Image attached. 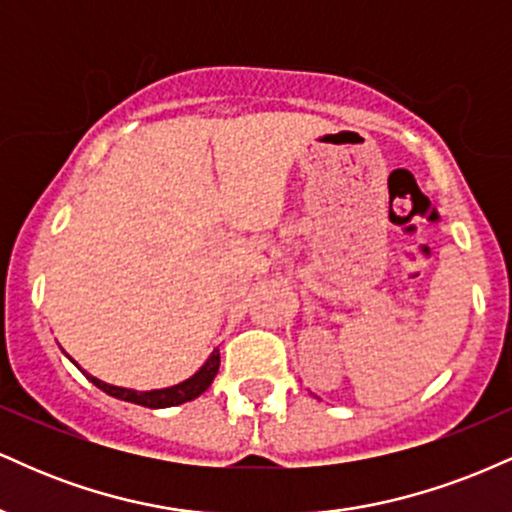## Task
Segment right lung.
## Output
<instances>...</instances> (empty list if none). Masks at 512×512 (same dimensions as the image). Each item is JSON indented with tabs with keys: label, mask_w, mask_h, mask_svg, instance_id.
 Listing matches in <instances>:
<instances>
[{
	"label": "right lung",
	"mask_w": 512,
	"mask_h": 512,
	"mask_svg": "<svg viewBox=\"0 0 512 512\" xmlns=\"http://www.w3.org/2000/svg\"><path fill=\"white\" fill-rule=\"evenodd\" d=\"M76 368H79V363L72 361ZM219 349L211 351V356L204 361V366L197 370L195 375H190L187 380H182L178 385H170V387H161V390H129V387H117V385H110V383H103V380H98L96 375H88L86 370H81V373L86 375L88 380H91L93 385L98 387V390H103L105 395L115 397V399H122V402H132V404H142V407H149V409H166V407H178V404H185V402H192V399L202 395L207 387L214 383L216 373H219Z\"/></svg>",
	"instance_id": "add662e5"
}]
</instances>
